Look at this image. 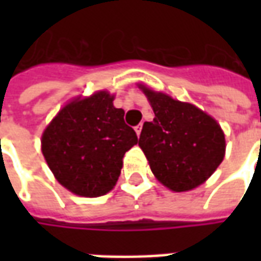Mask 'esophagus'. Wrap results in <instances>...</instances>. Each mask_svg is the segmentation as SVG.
<instances>
[{"label":"esophagus","instance_id":"34e87169","mask_svg":"<svg viewBox=\"0 0 261 261\" xmlns=\"http://www.w3.org/2000/svg\"><path fill=\"white\" fill-rule=\"evenodd\" d=\"M141 130H142V123H140L138 125H136V133L138 137H140V134H141Z\"/></svg>","mask_w":261,"mask_h":261}]
</instances>
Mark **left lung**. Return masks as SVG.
I'll use <instances>...</instances> for the list:
<instances>
[{"label": "left lung", "instance_id": "1", "mask_svg": "<svg viewBox=\"0 0 261 261\" xmlns=\"http://www.w3.org/2000/svg\"><path fill=\"white\" fill-rule=\"evenodd\" d=\"M153 109L138 145L164 186L187 192L213 175L225 155V137L215 120L190 103L141 86Z\"/></svg>", "mask_w": 261, "mask_h": 261}]
</instances>
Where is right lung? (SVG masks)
<instances>
[{"label":"right lung","instance_id":"add662e5","mask_svg":"<svg viewBox=\"0 0 261 261\" xmlns=\"http://www.w3.org/2000/svg\"><path fill=\"white\" fill-rule=\"evenodd\" d=\"M106 91L76 99L60 110L42 137L48 168L65 189L84 197L109 193L119 179L124 153L134 147L136 131L124 110L113 106Z\"/></svg>","mask_w":261,"mask_h":261}]
</instances>
